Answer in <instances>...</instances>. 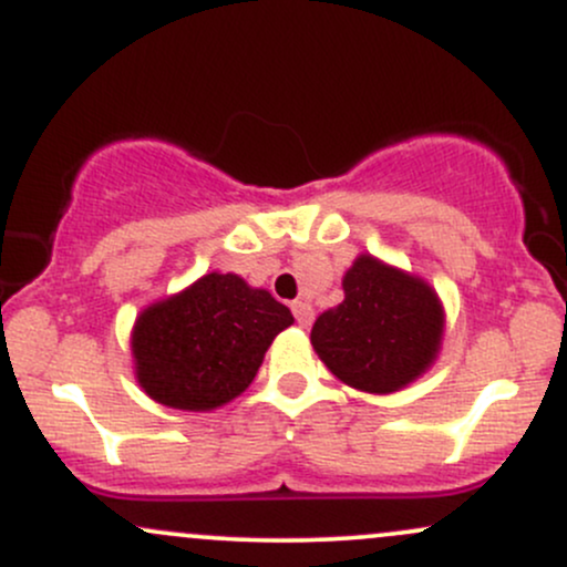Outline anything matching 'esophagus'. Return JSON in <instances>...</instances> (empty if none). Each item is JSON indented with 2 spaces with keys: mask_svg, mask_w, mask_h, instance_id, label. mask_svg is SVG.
Returning a JSON list of instances; mask_svg holds the SVG:
<instances>
[{
  "mask_svg": "<svg viewBox=\"0 0 567 567\" xmlns=\"http://www.w3.org/2000/svg\"><path fill=\"white\" fill-rule=\"evenodd\" d=\"M292 315H296V322L301 328H309L311 320H315V309H311L309 301H292Z\"/></svg>",
  "mask_w": 567,
  "mask_h": 567,
  "instance_id": "esophagus-1",
  "label": "esophagus"
}]
</instances>
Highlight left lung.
Wrapping results in <instances>:
<instances>
[{
	"instance_id": "left-lung-1",
	"label": "left lung",
	"mask_w": 567,
	"mask_h": 567,
	"mask_svg": "<svg viewBox=\"0 0 567 567\" xmlns=\"http://www.w3.org/2000/svg\"><path fill=\"white\" fill-rule=\"evenodd\" d=\"M442 328L445 311L424 279L360 256L343 277V301L317 317L311 347L336 379L389 394L426 373Z\"/></svg>"
}]
</instances>
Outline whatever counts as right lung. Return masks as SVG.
Returning <instances> with one entry per match:
<instances>
[{"label":"right lung","instance_id":"add662e5","mask_svg":"<svg viewBox=\"0 0 567 567\" xmlns=\"http://www.w3.org/2000/svg\"><path fill=\"white\" fill-rule=\"evenodd\" d=\"M292 324L285 303L237 275H205L141 311L133 328L135 375L175 410H216L256 379L266 349Z\"/></svg>","mask_w":567,"mask_h":567}]
</instances>
